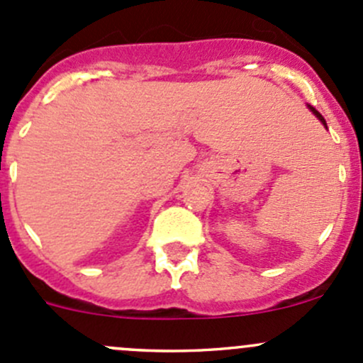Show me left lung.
<instances>
[{
  "instance_id": "8db88e82",
  "label": "left lung",
  "mask_w": 363,
  "mask_h": 363,
  "mask_svg": "<svg viewBox=\"0 0 363 363\" xmlns=\"http://www.w3.org/2000/svg\"><path fill=\"white\" fill-rule=\"evenodd\" d=\"M309 108H311V112H313V113H314V116H316V117H318V119H320V121H321V123H323V126H325V128H327V121H325V119H323V116H321V113H320V112H318V111H316V108H314V107H311V105H309Z\"/></svg>"
}]
</instances>
